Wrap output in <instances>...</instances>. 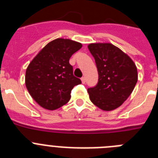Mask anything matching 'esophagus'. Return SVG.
<instances>
[{
    "label": "esophagus",
    "mask_w": 158,
    "mask_h": 158,
    "mask_svg": "<svg viewBox=\"0 0 158 158\" xmlns=\"http://www.w3.org/2000/svg\"><path fill=\"white\" fill-rule=\"evenodd\" d=\"M81 81H82V84H85V77H81Z\"/></svg>",
    "instance_id": "34e87169"
}]
</instances>
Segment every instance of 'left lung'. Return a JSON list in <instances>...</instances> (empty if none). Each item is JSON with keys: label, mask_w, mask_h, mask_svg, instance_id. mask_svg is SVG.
Instances as JSON below:
<instances>
[{"label": "left lung", "mask_w": 158, "mask_h": 158, "mask_svg": "<svg viewBox=\"0 0 158 158\" xmlns=\"http://www.w3.org/2000/svg\"><path fill=\"white\" fill-rule=\"evenodd\" d=\"M98 70V83L88 89L93 104L104 111H112L123 104L138 81L137 67L127 54L111 43L88 46Z\"/></svg>", "instance_id": "1"}]
</instances>
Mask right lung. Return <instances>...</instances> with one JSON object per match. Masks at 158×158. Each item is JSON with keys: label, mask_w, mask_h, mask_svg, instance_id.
I'll list each match as a JSON object with an SVG mask.
<instances>
[{"label": "right lung", "mask_w": 158, "mask_h": 158, "mask_svg": "<svg viewBox=\"0 0 158 158\" xmlns=\"http://www.w3.org/2000/svg\"><path fill=\"white\" fill-rule=\"evenodd\" d=\"M81 43L67 39L50 42L33 58L26 70L27 91L37 104L55 110L70 100L71 90L81 81L73 76L70 57L81 48Z\"/></svg>", "instance_id": "right-lung-1"}]
</instances>
